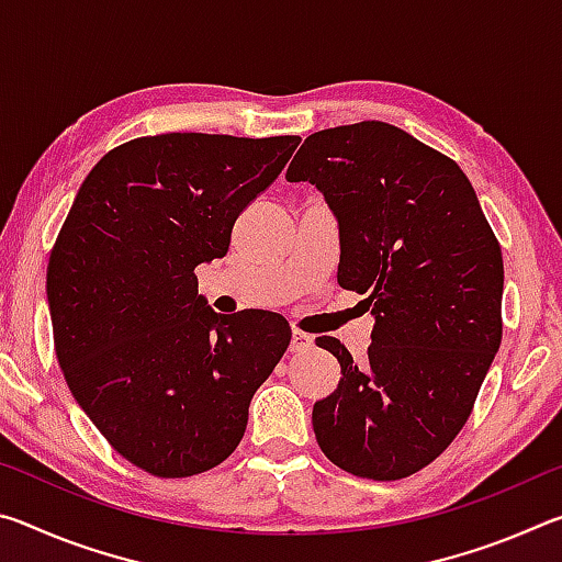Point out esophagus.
Here are the masks:
<instances>
[{
    "mask_svg": "<svg viewBox=\"0 0 562 562\" xmlns=\"http://www.w3.org/2000/svg\"><path fill=\"white\" fill-rule=\"evenodd\" d=\"M315 347V339H312L310 335H304V331L294 329L292 331V339H290V351H307Z\"/></svg>",
    "mask_w": 562,
    "mask_h": 562,
    "instance_id": "1",
    "label": "esophagus"
}]
</instances>
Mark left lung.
<instances>
[{"mask_svg": "<svg viewBox=\"0 0 562 562\" xmlns=\"http://www.w3.org/2000/svg\"><path fill=\"white\" fill-rule=\"evenodd\" d=\"M284 178L325 195L339 288L374 315L361 361L317 337L341 367L312 408L319 449L361 479H406L463 429L501 347V245L463 170L392 123L312 133Z\"/></svg>", "mask_w": 562, "mask_h": 562, "instance_id": "obj_1", "label": "left lung"}]
</instances>
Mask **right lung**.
<instances>
[{
    "instance_id": "add662e5",
    "label": "right lung",
    "mask_w": 562,
    "mask_h": 562,
    "mask_svg": "<svg viewBox=\"0 0 562 562\" xmlns=\"http://www.w3.org/2000/svg\"><path fill=\"white\" fill-rule=\"evenodd\" d=\"M300 136L164 133L109 150L49 258L46 297L66 384L123 459L158 479L215 469L290 345L278 312L217 315L195 268L225 258L247 205Z\"/></svg>"
}]
</instances>
